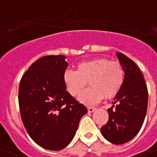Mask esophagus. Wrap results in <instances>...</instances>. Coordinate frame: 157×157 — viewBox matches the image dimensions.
<instances>
[{
    "label": "esophagus",
    "mask_w": 157,
    "mask_h": 157,
    "mask_svg": "<svg viewBox=\"0 0 157 157\" xmlns=\"http://www.w3.org/2000/svg\"><path fill=\"white\" fill-rule=\"evenodd\" d=\"M87 110H88V113H91L94 112V111L96 110V109H95V108H92V107H89L88 109H87Z\"/></svg>",
    "instance_id": "esophagus-1"
}]
</instances>
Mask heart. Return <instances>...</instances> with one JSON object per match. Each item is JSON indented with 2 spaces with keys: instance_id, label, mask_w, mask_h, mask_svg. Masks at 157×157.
I'll return each mask as SVG.
<instances>
[{
  "instance_id": "obj_1",
  "label": "heart",
  "mask_w": 157,
  "mask_h": 157,
  "mask_svg": "<svg viewBox=\"0 0 157 157\" xmlns=\"http://www.w3.org/2000/svg\"><path fill=\"white\" fill-rule=\"evenodd\" d=\"M63 81L71 96L80 94L88 81L91 86L81 92L78 100L85 105L92 106L100 102L103 97L111 98L118 94L124 83V70L117 61L94 59L79 64L76 71H65Z\"/></svg>"
}]
</instances>
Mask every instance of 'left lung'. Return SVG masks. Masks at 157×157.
Masks as SVG:
<instances>
[{
  "mask_svg": "<svg viewBox=\"0 0 157 157\" xmlns=\"http://www.w3.org/2000/svg\"><path fill=\"white\" fill-rule=\"evenodd\" d=\"M124 71V83L115 96L113 107L108 109L109 121L101 128L103 137L115 145L131 140L140 130L145 120L148 91L140 70L132 59L122 53H116Z\"/></svg>",
  "mask_w": 157,
  "mask_h": 157,
  "instance_id": "8db88e82",
  "label": "left lung"
}]
</instances>
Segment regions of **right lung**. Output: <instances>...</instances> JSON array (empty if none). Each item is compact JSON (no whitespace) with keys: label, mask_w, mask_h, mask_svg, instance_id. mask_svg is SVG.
Returning <instances> with one entry per match:
<instances>
[{"label":"right lung","mask_w":157,"mask_h":157,"mask_svg":"<svg viewBox=\"0 0 157 157\" xmlns=\"http://www.w3.org/2000/svg\"><path fill=\"white\" fill-rule=\"evenodd\" d=\"M65 55H48L33 63L22 77L18 92L21 117L33 140L59 151L71 143L79 122L87 113L67 91L63 75Z\"/></svg>","instance_id":"1"}]
</instances>
